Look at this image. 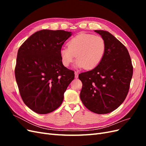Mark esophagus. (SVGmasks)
Segmentation results:
<instances>
[{"label":"esophagus","instance_id":"1","mask_svg":"<svg viewBox=\"0 0 146 146\" xmlns=\"http://www.w3.org/2000/svg\"><path fill=\"white\" fill-rule=\"evenodd\" d=\"M74 74H75V78H77L78 77V74L77 72H75Z\"/></svg>","mask_w":146,"mask_h":146}]
</instances>
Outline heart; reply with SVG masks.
I'll use <instances>...</instances> for the list:
<instances>
[{
    "label": "heart",
    "mask_w": 146,
    "mask_h": 146,
    "mask_svg": "<svg viewBox=\"0 0 146 146\" xmlns=\"http://www.w3.org/2000/svg\"><path fill=\"white\" fill-rule=\"evenodd\" d=\"M105 51L106 42L102 37L82 33L70 39L68 47L61 48L60 54L65 67H68L76 56L75 67L91 70L100 64Z\"/></svg>",
    "instance_id": "1"
}]
</instances>
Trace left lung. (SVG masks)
Returning <instances> with one entry per match:
<instances>
[{"label":"left lung","mask_w":146,"mask_h":146,"mask_svg":"<svg viewBox=\"0 0 146 146\" xmlns=\"http://www.w3.org/2000/svg\"><path fill=\"white\" fill-rule=\"evenodd\" d=\"M106 42V51L100 64L90 71L81 73L80 99L83 105L97 114L115 110L125 99L133 76L129 53L122 42L108 32L98 30Z\"/></svg>","instance_id":"1"}]
</instances>
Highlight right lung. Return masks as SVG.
Wrapping results in <instances>:
<instances>
[{"instance_id":"add662e5","label":"right lung","mask_w":146,"mask_h":146,"mask_svg":"<svg viewBox=\"0 0 146 146\" xmlns=\"http://www.w3.org/2000/svg\"><path fill=\"white\" fill-rule=\"evenodd\" d=\"M72 35L64 30H42L19 47L15 77L24 104L38 114H47L63 102L64 93L74 78L63 66L60 51Z\"/></svg>"}]
</instances>
